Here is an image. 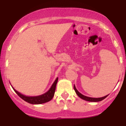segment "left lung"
Wrapping results in <instances>:
<instances>
[{
  "instance_id": "8db88e82",
  "label": "left lung",
  "mask_w": 126,
  "mask_h": 126,
  "mask_svg": "<svg viewBox=\"0 0 126 126\" xmlns=\"http://www.w3.org/2000/svg\"><path fill=\"white\" fill-rule=\"evenodd\" d=\"M74 89L75 90L76 93V94H78V96L79 97H80L81 98H82L83 100H84L86 101H88V102H100V101H102L103 100V99H105L107 96H108V95H106V96H103V97H101V98H92V97H88V96H84L83 94H82L81 93H80L77 90V89L76 88V86L75 85H74Z\"/></svg>"
}]
</instances>
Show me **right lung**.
Listing matches in <instances>:
<instances>
[{"label": "right lung", "mask_w": 126, "mask_h": 126, "mask_svg": "<svg viewBox=\"0 0 126 126\" xmlns=\"http://www.w3.org/2000/svg\"><path fill=\"white\" fill-rule=\"evenodd\" d=\"M58 81V78H57L55 81H54V83L52 85L50 90L46 92L44 94L40 95V96H25L24 94H22L21 93H20L19 92H17L14 88H13V90H14V92L16 93V94L19 96L20 98H21L23 100H24L25 102L30 103L31 104H42V103H46V102H49L53 98V96H54V93H55V88H56V84L57 83Z\"/></svg>", "instance_id": "add662e5"}]
</instances>
